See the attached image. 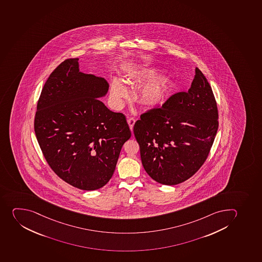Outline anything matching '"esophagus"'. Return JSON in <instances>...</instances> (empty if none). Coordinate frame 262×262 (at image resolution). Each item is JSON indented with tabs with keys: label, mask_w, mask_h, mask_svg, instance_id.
Segmentation results:
<instances>
[{
	"label": "esophagus",
	"mask_w": 262,
	"mask_h": 262,
	"mask_svg": "<svg viewBox=\"0 0 262 262\" xmlns=\"http://www.w3.org/2000/svg\"><path fill=\"white\" fill-rule=\"evenodd\" d=\"M128 125L130 126V130H133V126H134L135 122H136V120H135L134 118H129L127 120Z\"/></svg>",
	"instance_id": "34e87169"
}]
</instances>
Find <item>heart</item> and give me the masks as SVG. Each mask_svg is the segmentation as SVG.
<instances>
[{"label":"heart","instance_id":"obj_1","mask_svg":"<svg viewBox=\"0 0 262 262\" xmlns=\"http://www.w3.org/2000/svg\"><path fill=\"white\" fill-rule=\"evenodd\" d=\"M156 75L154 70L148 68H138L129 74V80L138 84L149 80L148 82L142 85L137 93V101L142 105L146 107L159 105L171 94L172 86L169 81L162 77H155ZM127 94L126 88L119 80H114L110 93V99L114 108H120Z\"/></svg>","mask_w":262,"mask_h":262}]
</instances>
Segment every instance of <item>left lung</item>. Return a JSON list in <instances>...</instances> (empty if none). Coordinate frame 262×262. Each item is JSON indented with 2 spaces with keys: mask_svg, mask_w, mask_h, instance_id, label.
<instances>
[{
  "mask_svg": "<svg viewBox=\"0 0 262 262\" xmlns=\"http://www.w3.org/2000/svg\"><path fill=\"white\" fill-rule=\"evenodd\" d=\"M134 125L142 165L157 182L174 185L194 176L207 160L219 129L213 92L199 68L188 92L171 95Z\"/></svg>",
  "mask_w": 262,
  "mask_h": 262,
  "instance_id": "1",
  "label": "left lung"
}]
</instances>
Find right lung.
Here are the masks:
<instances>
[{
	"mask_svg": "<svg viewBox=\"0 0 262 262\" xmlns=\"http://www.w3.org/2000/svg\"><path fill=\"white\" fill-rule=\"evenodd\" d=\"M108 89L105 80L80 72L78 58H71L51 72L37 103L34 132L42 154L58 177L80 190L108 182L132 136L125 116L98 99Z\"/></svg>",
	"mask_w": 262,
	"mask_h": 262,
	"instance_id": "1",
	"label": "right lung"
}]
</instances>
